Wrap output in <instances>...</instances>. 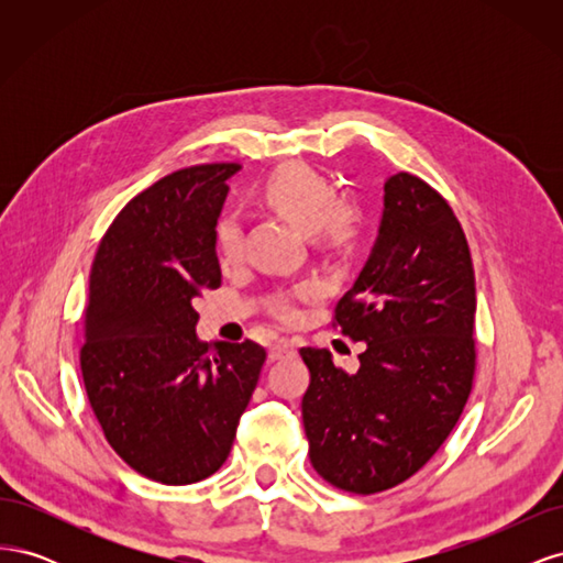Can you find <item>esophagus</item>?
I'll use <instances>...</instances> for the list:
<instances>
[{"label": "esophagus", "instance_id": "esophagus-1", "mask_svg": "<svg viewBox=\"0 0 563 563\" xmlns=\"http://www.w3.org/2000/svg\"><path fill=\"white\" fill-rule=\"evenodd\" d=\"M291 354H296V345L291 343V340H279V343L269 347V360L272 362L284 360V356H291Z\"/></svg>", "mask_w": 563, "mask_h": 563}]
</instances>
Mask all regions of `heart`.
I'll list each match as a JSON object with an SVG mask.
<instances>
[{
  "instance_id": "b5f03b06",
  "label": "heart",
  "mask_w": 563,
  "mask_h": 563,
  "mask_svg": "<svg viewBox=\"0 0 563 563\" xmlns=\"http://www.w3.org/2000/svg\"><path fill=\"white\" fill-rule=\"evenodd\" d=\"M261 199L269 209L294 220L296 225L308 230L312 246L323 253L347 251L362 228V213L347 199H338L333 183L314 172L312 166L300 162H288L277 166L263 185ZM216 249L225 263H240L244 255V230L236 216H225L216 225ZM317 288L305 284L294 294L277 296L269 302V312L284 323L298 319V305L314 300Z\"/></svg>"
}]
</instances>
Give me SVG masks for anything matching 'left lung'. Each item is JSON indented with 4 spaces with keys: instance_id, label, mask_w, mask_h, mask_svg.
<instances>
[{
    "instance_id": "1",
    "label": "left lung",
    "mask_w": 563,
    "mask_h": 563,
    "mask_svg": "<svg viewBox=\"0 0 563 563\" xmlns=\"http://www.w3.org/2000/svg\"><path fill=\"white\" fill-rule=\"evenodd\" d=\"M476 288L463 225L430 183H385L378 242L333 310V329L366 343L347 373L302 347L310 463L331 486L371 496L404 484L444 444L470 399Z\"/></svg>"
}]
</instances>
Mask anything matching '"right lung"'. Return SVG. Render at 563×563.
I'll use <instances>...</instances> for the list:
<instances>
[{
	"label": "right lung",
	"mask_w": 563,
	"mask_h": 563,
	"mask_svg": "<svg viewBox=\"0 0 563 563\" xmlns=\"http://www.w3.org/2000/svg\"><path fill=\"white\" fill-rule=\"evenodd\" d=\"M240 164L152 183L98 244L84 310L81 378L108 444L152 482L185 486L225 463L265 350L199 343L195 300L223 282L216 220Z\"/></svg>",
	"instance_id": "add662e5"
}]
</instances>
